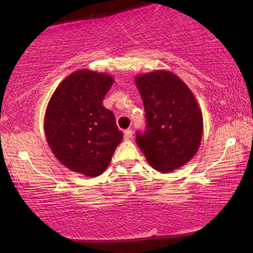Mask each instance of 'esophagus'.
<instances>
[{
  "instance_id": "1",
  "label": "esophagus",
  "mask_w": 253,
  "mask_h": 253,
  "mask_svg": "<svg viewBox=\"0 0 253 253\" xmlns=\"http://www.w3.org/2000/svg\"><path fill=\"white\" fill-rule=\"evenodd\" d=\"M124 137H125V139H131V137H132L131 129H126L125 131H124Z\"/></svg>"
}]
</instances>
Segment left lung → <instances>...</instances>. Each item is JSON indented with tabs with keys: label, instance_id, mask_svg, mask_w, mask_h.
<instances>
[{
	"label": "left lung",
	"instance_id": "8db88e82",
	"mask_svg": "<svg viewBox=\"0 0 253 253\" xmlns=\"http://www.w3.org/2000/svg\"><path fill=\"white\" fill-rule=\"evenodd\" d=\"M146 114V129L136 132V143L148 164L169 173L192 160L203 132V117L193 92L166 70L135 78Z\"/></svg>",
	"mask_w": 253,
	"mask_h": 253
}]
</instances>
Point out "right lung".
Wrapping results in <instances>:
<instances>
[{
  "label": "right lung",
  "instance_id": "obj_1",
  "mask_svg": "<svg viewBox=\"0 0 253 253\" xmlns=\"http://www.w3.org/2000/svg\"><path fill=\"white\" fill-rule=\"evenodd\" d=\"M113 84L109 75L83 69L63 79L51 97L44 116L46 142L72 172L100 175L122 142L113 111L102 106Z\"/></svg>",
  "mask_w": 253,
  "mask_h": 253
}]
</instances>
